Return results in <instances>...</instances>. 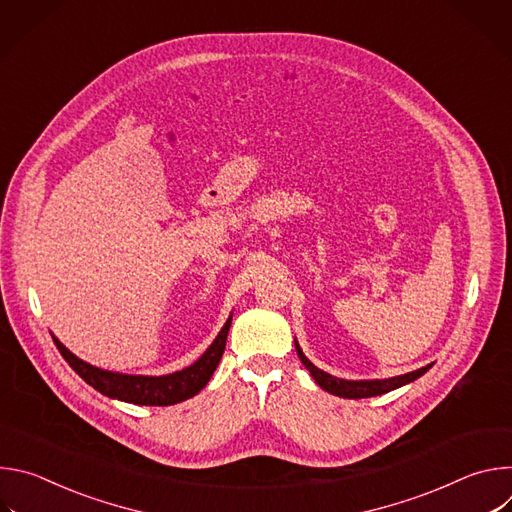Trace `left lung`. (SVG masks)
Masks as SVG:
<instances>
[{
    "instance_id": "8db88e82",
    "label": "left lung",
    "mask_w": 512,
    "mask_h": 512,
    "mask_svg": "<svg viewBox=\"0 0 512 512\" xmlns=\"http://www.w3.org/2000/svg\"><path fill=\"white\" fill-rule=\"evenodd\" d=\"M296 350H298V356H300L302 364L314 377V381L324 391H328L332 395H338V397H344V399H364V397H377V395L389 393L393 389H399V387L419 379L423 373H427L431 369V364H427V367H423L419 371H413V373H407V375H401V377H393V379H385V381H344V379H336V377L320 371L318 367H314V364L306 358V354L302 352V348L298 344H296Z\"/></svg>"
}]
</instances>
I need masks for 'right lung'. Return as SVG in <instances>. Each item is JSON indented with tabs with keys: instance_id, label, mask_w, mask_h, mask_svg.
<instances>
[{
	"instance_id": "add662e5",
	"label": "right lung",
	"mask_w": 512,
	"mask_h": 512,
	"mask_svg": "<svg viewBox=\"0 0 512 512\" xmlns=\"http://www.w3.org/2000/svg\"><path fill=\"white\" fill-rule=\"evenodd\" d=\"M229 328H231V318L223 326L221 334H218L216 340L210 344V348L192 364V367L172 375H164V377H135V375L101 371L83 362L81 358H77L70 350H66L56 338H54V344L64 356V360L72 369H75V373L99 393L125 403H135V405H174L194 397L210 381L214 369L218 367V362H221V356L225 352Z\"/></svg>"
}]
</instances>
